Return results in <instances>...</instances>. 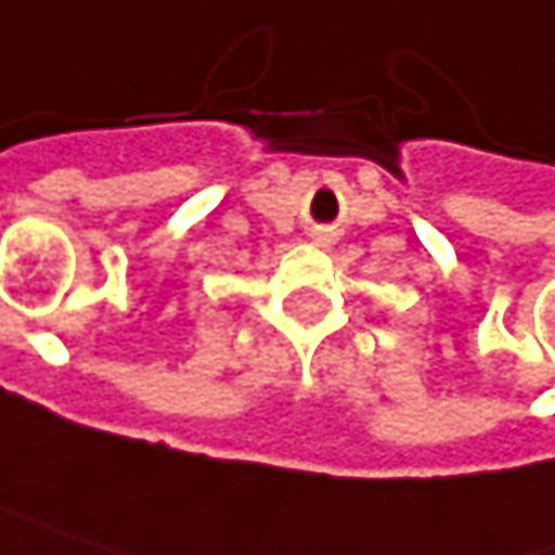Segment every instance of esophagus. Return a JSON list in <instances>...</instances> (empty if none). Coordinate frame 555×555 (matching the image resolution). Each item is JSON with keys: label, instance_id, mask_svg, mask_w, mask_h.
Segmentation results:
<instances>
[{"label": "esophagus", "instance_id": "esophagus-1", "mask_svg": "<svg viewBox=\"0 0 555 555\" xmlns=\"http://www.w3.org/2000/svg\"><path fill=\"white\" fill-rule=\"evenodd\" d=\"M332 236H335V233H332L328 227H312V240H315L319 246H328V243H332Z\"/></svg>", "mask_w": 555, "mask_h": 555}]
</instances>
